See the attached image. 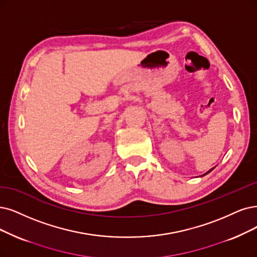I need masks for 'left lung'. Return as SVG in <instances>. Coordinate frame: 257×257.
I'll list each match as a JSON object with an SVG mask.
<instances>
[{"label":"left lung","mask_w":257,"mask_h":257,"mask_svg":"<svg viewBox=\"0 0 257 257\" xmlns=\"http://www.w3.org/2000/svg\"><path fill=\"white\" fill-rule=\"evenodd\" d=\"M213 169H214V168H212V169H210V170H208V172H207V173H205V174H204V175H202V176H205V175H207V174H208V173H211V172H212V170H213ZM202 176H201V177H202Z\"/></svg>","instance_id":"1"}]
</instances>
